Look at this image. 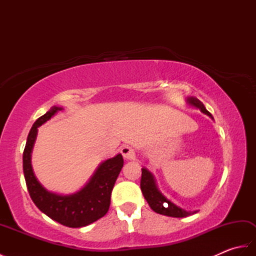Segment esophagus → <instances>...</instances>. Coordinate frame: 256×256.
Masks as SVG:
<instances>
[{"label":"esophagus","mask_w":256,"mask_h":256,"mask_svg":"<svg viewBox=\"0 0 256 256\" xmlns=\"http://www.w3.org/2000/svg\"><path fill=\"white\" fill-rule=\"evenodd\" d=\"M121 153L123 155V157L125 160H133L135 153H134V150L132 148H130V146H123L121 148Z\"/></svg>","instance_id":"obj_1"}]
</instances>
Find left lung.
I'll list each match as a JSON object with an SVG mask.
<instances>
[{"instance_id":"8db88e82","label":"left lung","mask_w":256,"mask_h":256,"mask_svg":"<svg viewBox=\"0 0 256 256\" xmlns=\"http://www.w3.org/2000/svg\"><path fill=\"white\" fill-rule=\"evenodd\" d=\"M187 102L190 106H194L196 108H200V111L209 116L212 118L211 113L206 111V108L202 104V102H200L197 98L190 96L187 99ZM140 189L144 198L148 201L150 206L153 211L157 212V214L168 216H174V218H184V216H192L196 214L197 211H187L182 208H179L175 204H172V201L166 199V197L160 192V190L157 189L156 182L153 174L148 172L146 168H142V178H140ZM168 204L167 205L166 204Z\"/></svg>"}]
</instances>
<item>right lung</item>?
Returning a JSON list of instances; mask_svg holds the SVG:
<instances>
[{"label":"right lung","mask_w":256,"mask_h":256,"mask_svg":"<svg viewBox=\"0 0 256 256\" xmlns=\"http://www.w3.org/2000/svg\"><path fill=\"white\" fill-rule=\"evenodd\" d=\"M62 110L52 106L32 125L23 153V170L26 186L36 206L50 219L69 228L86 226L104 216L111 202V192L123 167V157L118 154L98 167L89 182L78 192L62 196L48 192L37 180L30 164V155L37 136V128Z\"/></svg>","instance_id":"right-lung-1"}]
</instances>
